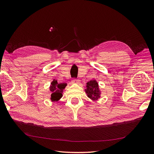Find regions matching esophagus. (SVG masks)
Instances as JSON below:
<instances>
[{"instance_id": "obj_1", "label": "esophagus", "mask_w": 154, "mask_h": 154, "mask_svg": "<svg viewBox=\"0 0 154 154\" xmlns=\"http://www.w3.org/2000/svg\"><path fill=\"white\" fill-rule=\"evenodd\" d=\"M72 83H75V84H78V83H80V80H76V79H74V80H72Z\"/></svg>"}]
</instances>
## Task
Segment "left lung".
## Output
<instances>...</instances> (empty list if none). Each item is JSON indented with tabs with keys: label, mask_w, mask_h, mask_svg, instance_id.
<instances>
[{
	"label": "left lung",
	"mask_w": 154,
	"mask_h": 154,
	"mask_svg": "<svg viewBox=\"0 0 154 154\" xmlns=\"http://www.w3.org/2000/svg\"><path fill=\"white\" fill-rule=\"evenodd\" d=\"M87 88L85 92L87 96L92 100H97L100 97L101 92L99 89L98 83L95 80H91L87 83Z\"/></svg>",
	"instance_id": "left-lung-1"
}]
</instances>
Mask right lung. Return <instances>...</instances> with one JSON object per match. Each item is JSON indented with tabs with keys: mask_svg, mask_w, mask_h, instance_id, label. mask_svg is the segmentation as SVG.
<instances>
[{
	"mask_svg": "<svg viewBox=\"0 0 154 154\" xmlns=\"http://www.w3.org/2000/svg\"><path fill=\"white\" fill-rule=\"evenodd\" d=\"M66 83H58L57 80H54L51 83L50 91L51 92V100L52 101H58L62 97L63 90L66 87Z\"/></svg>",
	"mask_w": 154,
	"mask_h": 154,
	"instance_id": "obj_1",
	"label": "right lung"
}]
</instances>
